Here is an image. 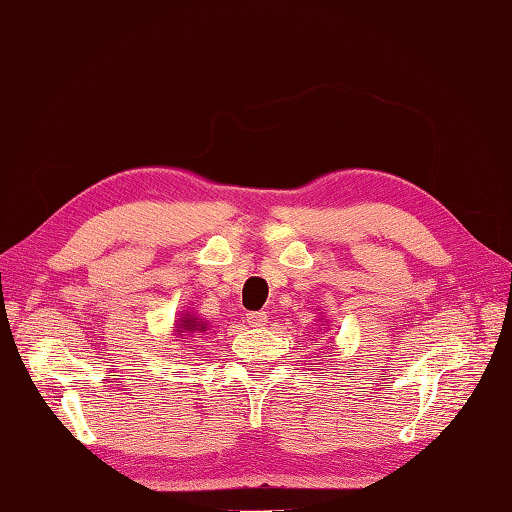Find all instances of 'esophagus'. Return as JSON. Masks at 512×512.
<instances>
[{
  "instance_id": "1",
  "label": "esophagus",
  "mask_w": 512,
  "mask_h": 512,
  "mask_svg": "<svg viewBox=\"0 0 512 512\" xmlns=\"http://www.w3.org/2000/svg\"><path fill=\"white\" fill-rule=\"evenodd\" d=\"M247 322L254 328H263L267 324V313L265 311H252L247 313Z\"/></svg>"
}]
</instances>
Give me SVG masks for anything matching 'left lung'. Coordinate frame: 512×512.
<instances>
[{"label": "left lung", "mask_w": 512, "mask_h": 512, "mask_svg": "<svg viewBox=\"0 0 512 512\" xmlns=\"http://www.w3.org/2000/svg\"><path fill=\"white\" fill-rule=\"evenodd\" d=\"M322 326H328V322H326V324H322Z\"/></svg>", "instance_id": "left-lung-1"}]
</instances>
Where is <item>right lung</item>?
I'll return each mask as SVG.
<instances>
[{"instance_id": "obj_1", "label": "right lung", "mask_w": 512, "mask_h": 512, "mask_svg": "<svg viewBox=\"0 0 512 512\" xmlns=\"http://www.w3.org/2000/svg\"><path fill=\"white\" fill-rule=\"evenodd\" d=\"M208 331H210V322L201 320L197 313L181 311L175 317V324H173V335L177 337L175 342H179V339H188V337L197 339V337L208 335Z\"/></svg>"}]
</instances>
